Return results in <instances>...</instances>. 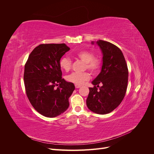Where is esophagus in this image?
Here are the masks:
<instances>
[{"label": "esophagus", "instance_id": "esophagus-1", "mask_svg": "<svg viewBox=\"0 0 154 154\" xmlns=\"http://www.w3.org/2000/svg\"><path fill=\"white\" fill-rule=\"evenodd\" d=\"M75 87H76V88H78L81 87V85H77V84H75Z\"/></svg>", "mask_w": 154, "mask_h": 154}]
</instances>
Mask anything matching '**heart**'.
<instances>
[{"label":"heart","mask_w":154,"mask_h":154,"mask_svg":"<svg viewBox=\"0 0 154 154\" xmlns=\"http://www.w3.org/2000/svg\"><path fill=\"white\" fill-rule=\"evenodd\" d=\"M74 57L84 62L85 69L89 71L92 74L98 73L102 67L101 60L94 57L95 55L92 52L88 50H82L74 54ZM60 67L65 71H69L72 66V61L67 57H63L60 60ZM91 78L90 74L88 72H72L66 76V80L77 85H82L88 81Z\"/></svg>","instance_id":"obj_1"}]
</instances>
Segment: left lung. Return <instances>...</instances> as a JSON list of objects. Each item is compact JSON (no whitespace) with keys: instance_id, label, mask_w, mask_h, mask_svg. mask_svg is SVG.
Listing matches in <instances>:
<instances>
[{"instance_id":"8db88e82","label":"left lung","mask_w":154,"mask_h":154,"mask_svg":"<svg viewBox=\"0 0 154 154\" xmlns=\"http://www.w3.org/2000/svg\"><path fill=\"white\" fill-rule=\"evenodd\" d=\"M96 43L103 53V66L99 75L92 82L94 86L89 88L86 103L91 111L106 114L117 108L123 101L127 92L128 70L118 47L101 40ZM100 83L103 84L101 87L99 86Z\"/></svg>"}]
</instances>
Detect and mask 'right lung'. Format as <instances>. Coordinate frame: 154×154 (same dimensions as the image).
Returning <instances> with one entry per match:
<instances>
[{
    "instance_id": "obj_1",
    "label": "right lung",
    "mask_w": 154,
    "mask_h": 154,
    "mask_svg": "<svg viewBox=\"0 0 154 154\" xmlns=\"http://www.w3.org/2000/svg\"><path fill=\"white\" fill-rule=\"evenodd\" d=\"M70 48L65 44H42L30 53L25 64L26 95L33 108L45 117L66 111L75 87L62 78L60 60Z\"/></svg>"
}]
</instances>
